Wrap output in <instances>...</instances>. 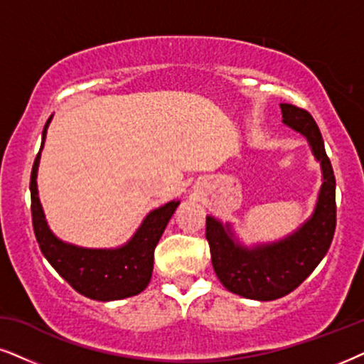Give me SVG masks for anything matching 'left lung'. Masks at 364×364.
<instances>
[{
	"label": "left lung",
	"mask_w": 364,
	"mask_h": 364,
	"mask_svg": "<svg viewBox=\"0 0 364 364\" xmlns=\"http://www.w3.org/2000/svg\"><path fill=\"white\" fill-rule=\"evenodd\" d=\"M280 109L282 122L306 137L323 169L312 215L282 240L250 248L237 240L230 223L206 216V240L216 277L230 292L254 301H275L297 289L328 254L336 230V179L319 127L304 109L292 104H280Z\"/></svg>",
	"instance_id": "left-lung-1"
}]
</instances>
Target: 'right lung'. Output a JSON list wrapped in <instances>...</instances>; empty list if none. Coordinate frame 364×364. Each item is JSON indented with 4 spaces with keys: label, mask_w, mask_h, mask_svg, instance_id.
<instances>
[{
    "label": "right lung",
    "mask_w": 364,
    "mask_h": 364,
    "mask_svg": "<svg viewBox=\"0 0 364 364\" xmlns=\"http://www.w3.org/2000/svg\"><path fill=\"white\" fill-rule=\"evenodd\" d=\"M41 132V146L36 154L30 178L31 193V220L36 242L41 254L57 272L67 280L82 296L94 301H119L144 291L153 275L154 248L179 201L173 200L159 206L142 220L131 240L117 248H84L60 240L50 230L41 208L36 173H38L40 154L47 137L48 124Z\"/></svg>",
    "instance_id": "obj_1"
}]
</instances>
